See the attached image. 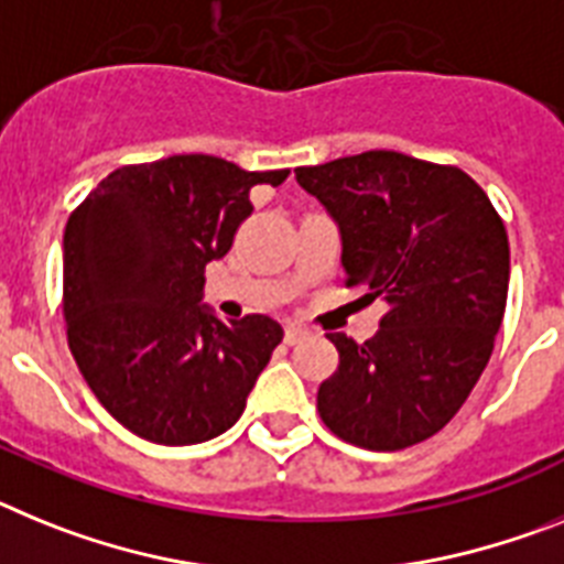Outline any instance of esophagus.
Instances as JSON below:
<instances>
[{
  "label": "esophagus",
  "instance_id": "34e87169",
  "mask_svg": "<svg viewBox=\"0 0 564 564\" xmlns=\"http://www.w3.org/2000/svg\"><path fill=\"white\" fill-rule=\"evenodd\" d=\"M306 335H310V329H306V326H301V323H292V326H286V332H283V340H286L289 346H295V343H301Z\"/></svg>",
  "mask_w": 564,
  "mask_h": 564
}]
</instances>
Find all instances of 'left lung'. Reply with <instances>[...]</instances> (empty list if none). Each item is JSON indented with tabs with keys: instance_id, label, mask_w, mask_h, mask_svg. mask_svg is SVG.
I'll return each instance as SVG.
<instances>
[{
	"instance_id": "obj_1",
	"label": "left lung",
	"mask_w": 564,
	"mask_h": 564,
	"mask_svg": "<svg viewBox=\"0 0 564 564\" xmlns=\"http://www.w3.org/2000/svg\"><path fill=\"white\" fill-rule=\"evenodd\" d=\"M340 227L346 286L386 301L366 343L332 332L340 364L317 389L332 434L369 452L434 437L468 400L508 301L506 224L471 175L394 150L297 166Z\"/></svg>"
}]
</instances>
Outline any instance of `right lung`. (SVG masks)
Masks as SVG:
<instances>
[{
	"label": "right lung",
	"mask_w": 564,
	"mask_h": 564,
	"mask_svg": "<svg viewBox=\"0 0 564 564\" xmlns=\"http://www.w3.org/2000/svg\"><path fill=\"white\" fill-rule=\"evenodd\" d=\"M286 175L170 155L112 170L67 218V343L99 403L139 437L204 443L247 409L283 329L267 315L224 323L198 306L204 269L252 215V187Z\"/></svg>",
	"instance_id": "1"
}]
</instances>
